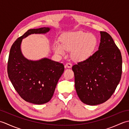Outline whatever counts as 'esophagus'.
<instances>
[{
  "label": "esophagus",
  "mask_w": 129,
  "mask_h": 129,
  "mask_svg": "<svg viewBox=\"0 0 129 129\" xmlns=\"http://www.w3.org/2000/svg\"><path fill=\"white\" fill-rule=\"evenodd\" d=\"M65 67H66L68 68H71L72 67V64L70 62H68L66 64V65H65Z\"/></svg>",
  "instance_id": "1"
}]
</instances>
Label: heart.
<instances>
[{
	"label": "heart",
	"mask_w": 129,
	"mask_h": 129,
	"mask_svg": "<svg viewBox=\"0 0 129 129\" xmlns=\"http://www.w3.org/2000/svg\"><path fill=\"white\" fill-rule=\"evenodd\" d=\"M60 42L61 46L58 44L54 45L55 53L63 55L64 49L72 51L71 57L74 61L82 62L91 57L96 47L98 40L94 35L80 31L63 35Z\"/></svg>",
	"instance_id": "b5f03b06"
}]
</instances>
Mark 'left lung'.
<instances>
[{
	"instance_id": "8db88e82",
	"label": "left lung",
	"mask_w": 129,
	"mask_h": 129,
	"mask_svg": "<svg viewBox=\"0 0 129 129\" xmlns=\"http://www.w3.org/2000/svg\"><path fill=\"white\" fill-rule=\"evenodd\" d=\"M100 33L98 50L87 60L72 67L76 93L82 102L89 105L108 100L121 77V52L108 33Z\"/></svg>"
}]
</instances>
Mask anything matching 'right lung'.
<instances>
[{
	"label": "right lung",
	"instance_id": "add662e5",
	"mask_svg": "<svg viewBox=\"0 0 129 129\" xmlns=\"http://www.w3.org/2000/svg\"><path fill=\"white\" fill-rule=\"evenodd\" d=\"M50 29L43 27L28 30L13 43L8 59V76L14 89L24 100L37 105L51 100L64 66L46 57L38 60L26 59L21 52V44L29 35L46 34Z\"/></svg>",
	"mask_w": 129,
	"mask_h": 129
}]
</instances>
